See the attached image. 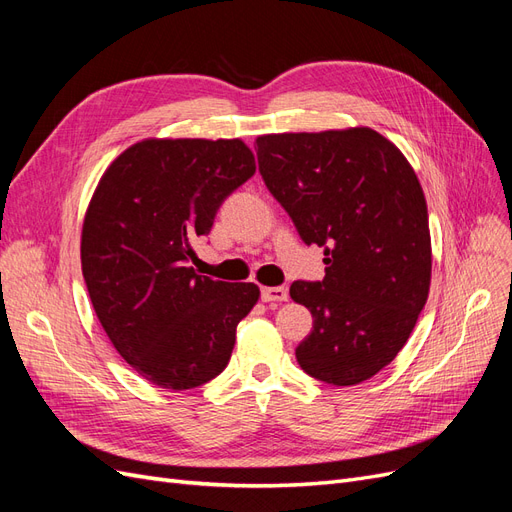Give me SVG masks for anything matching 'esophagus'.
Returning a JSON list of instances; mask_svg holds the SVG:
<instances>
[{
  "label": "esophagus",
  "instance_id": "obj_1",
  "mask_svg": "<svg viewBox=\"0 0 512 512\" xmlns=\"http://www.w3.org/2000/svg\"><path fill=\"white\" fill-rule=\"evenodd\" d=\"M260 299L265 303H282L288 301V290L284 286H273V288H262L260 290Z\"/></svg>",
  "mask_w": 512,
  "mask_h": 512
}]
</instances>
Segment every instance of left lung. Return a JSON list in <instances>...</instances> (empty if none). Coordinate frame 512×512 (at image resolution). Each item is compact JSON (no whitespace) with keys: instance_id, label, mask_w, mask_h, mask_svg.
<instances>
[{"instance_id":"obj_1","label":"left lung","mask_w":512,"mask_h":512,"mask_svg":"<svg viewBox=\"0 0 512 512\" xmlns=\"http://www.w3.org/2000/svg\"><path fill=\"white\" fill-rule=\"evenodd\" d=\"M258 170L324 280L290 297L314 318L294 350L305 374L335 386L376 376L406 346L431 282L427 203L412 166L371 128L256 138Z\"/></svg>"}]
</instances>
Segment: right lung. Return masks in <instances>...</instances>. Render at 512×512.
Instances as JSON below:
<instances>
[{
	"mask_svg": "<svg viewBox=\"0 0 512 512\" xmlns=\"http://www.w3.org/2000/svg\"><path fill=\"white\" fill-rule=\"evenodd\" d=\"M256 173L239 138H149L106 168L83 222L91 305L115 350L160 389L220 376L256 284L215 282L190 267L192 239Z\"/></svg>",
	"mask_w": 512,
	"mask_h": 512,
	"instance_id": "obj_1",
	"label": "right lung"
}]
</instances>
